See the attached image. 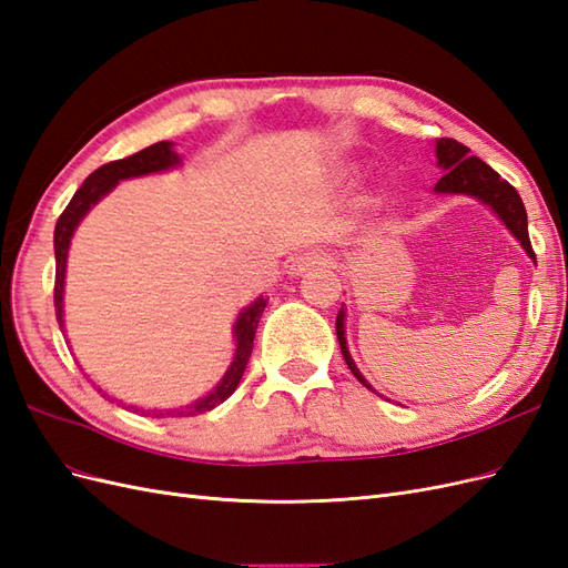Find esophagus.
Returning <instances> with one entry per match:
<instances>
[{"instance_id":"esophagus-1","label":"esophagus","mask_w":568,"mask_h":568,"mask_svg":"<svg viewBox=\"0 0 568 568\" xmlns=\"http://www.w3.org/2000/svg\"><path fill=\"white\" fill-rule=\"evenodd\" d=\"M322 265H326V255L322 251H305L288 263V274L291 277H301V274L311 272L315 267H322Z\"/></svg>"}]
</instances>
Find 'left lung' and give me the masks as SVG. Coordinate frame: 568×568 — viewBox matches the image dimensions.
Segmentation results:
<instances>
[{"label": "left lung", "instance_id": "1", "mask_svg": "<svg viewBox=\"0 0 568 568\" xmlns=\"http://www.w3.org/2000/svg\"><path fill=\"white\" fill-rule=\"evenodd\" d=\"M436 156H438V165L445 170V175L434 186L436 192L438 194H467V196H474L478 201H484L486 205H490L495 215L505 222L507 230L517 236V242L524 246V251L532 257V261H536V253H532L530 239H528L526 209H524V201H521L517 189L497 175L488 163H484L476 156H469V149L459 144L457 140H448V136H440V140H436ZM343 320H346V311L341 307L336 315V336H338L343 359H346V365L353 372L355 379L365 388L374 390L367 384L365 376L359 374L357 365L353 363V357L348 353L346 326H343Z\"/></svg>", "mask_w": 568, "mask_h": 568}]
</instances>
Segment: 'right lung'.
I'll list each match as a JSON object with an SVG mask.
<instances>
[{
  "mask_svg": "<svg viewBox=\"0 0 568 568\" xmlns=\"http://www.w3.org/2000/svg\"><path fill=\"white\" fill-rule=\"evenodd\" d=\"M180 165V156L173 151V144L170 142H156L142 151L132 153L128 159L111 161L106 165L97 168L94 173L82 182V186L73 194L71 203L65 205V211L57 220V230H54V253H57V282H54V307H57V320L63 332V282H65V261H68V246H71V239L75 227L80 225V220L88 215L92 205L106 196L111 189L128 178H142L149 173H161V170L175 168ZM267 298H255L248 307H244V313H239L234 322V341H236V351H234V363L230 369L222 376L220 384L205 395V398L186 405L182 409H149V415L156 417H189V415H201V412H209L217 407L220 403H225L230 395L236 390L239 382H242L244 369L248 365V357L253 351V338L257 322H261V315L265 311ZM136 409V407H134ZM144 412V409H142Z\"/></svg>",
  "mask_w": 568,
  "mask_h": 568,
  "instance_id": "1",
  "label": "right lung"
}]
</instances>
